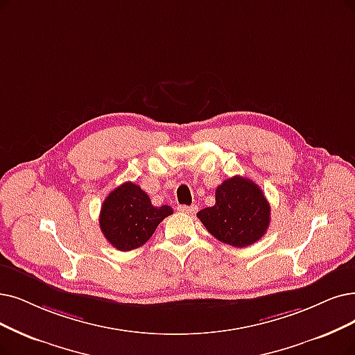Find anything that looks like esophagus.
Segmentation results:
<instances>
[{"label": "esophagus", "mask_w": 355, "mask_h": 355, "mask_svg": "<svg viewBox=\"0 0 355 355\" xmlns=\"http://www.w3.org/2000/svg\"><path fill=\"white\" fill-rule=\"evenodd\" d=\"M178 209L180 212H185V214H193V212H196L198 207L196 205H179Z\"/></svg>", "instance_id": "34e87169"}]
</instances>
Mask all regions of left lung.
Masks as SVG:
<instances>
[{
    "instance_id": "obj_1",
    "label": "left lung",
    "mask_w": 355,
    "mask_h": 355,
    "mask_svg": "<svg viewBox=\"0 0 355 355\" xmlns=\"http://www.w3.org/2000/svg\"><path fill=\"white\" fill-rule=\"evenodd\" d=\"M269 214L271 207L257 183L233 176L216 189V205L201 209L196 217L220 242L246 248L266 233Z\"/></svg>"
}]
</instances>
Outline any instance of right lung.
<instances>
[{
	"mask_svg": "<svg viewBox=\"0 0 355 355\" xmlns=\"http://www.w3.org/2000/svg\"><path fill=\"white\" fill-rule=\"evenodd\" d=\"M170 214L173 209L168 205L154 207L143 189L132 182H125L103 201L98 223L113 248L128 252L143 246Z\"/></svg>",
	"mask_w": 355,
	"mask_h": 355,
	"instance_id": "1",
	"label": "right lung"
}]
</instances>
